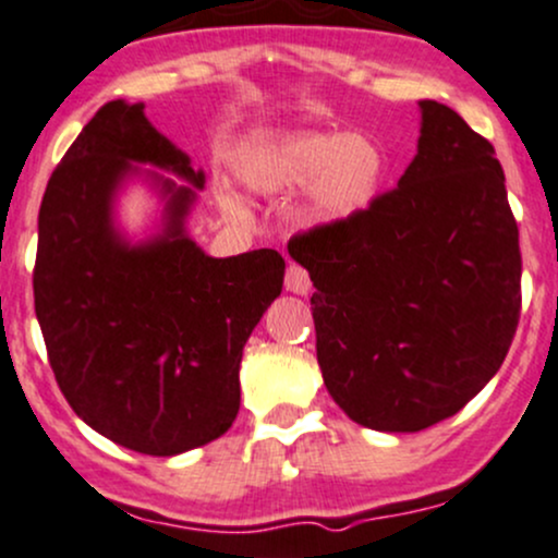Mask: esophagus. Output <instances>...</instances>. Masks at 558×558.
Returning <instances> with one entry per match:
<instances>
[{
	"mask_svg": "<svg viewBox=\"0 0 558 558\" xmlns=\"http://www.w3.org/2000/svg\"><path fill=\"white\" fill-rule=\"evenodd\" d=\"M284 287H287V292H292V295H308V292H311V277H308V271H305V268L295 266V263H292V266L287 268Z\"/></svg>",
	"mask_w": 558,
	"mask_h": 558,
	"instance_id": "1",
	"label": "esophagus"
}]
</instances>
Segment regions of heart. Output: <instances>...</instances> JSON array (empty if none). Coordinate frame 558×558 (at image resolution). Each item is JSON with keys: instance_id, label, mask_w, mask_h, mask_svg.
<instances>
[{"instance_id": "heart-1", "label": "heart", "mask_w": 558, "mask_h": 558, "mask_svg": "<svg viewBox=\"0 0 558 558\" xmlns=\"http://www.w3.org/2000/svg\"><path fill=\"white\" fill-rule=\"evenodd\" d=\"M386 178V154L362 133H292L268 143L242 165V181L255 194H284L305 185L303 209L311 220L340 223L375 202ZM223 218L247 220L242 196L229 185L215 191Z\"/></svg>"}]
</instances>
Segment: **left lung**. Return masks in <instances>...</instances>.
<instances>
[{"mask_svg":"<svg viewBox=\"0 0 558 558\" xmlns=\"http://www.w3.org/2000/svg\"><path fill=\"white\" fill-rule=\"evenodd\" d=\"M399 185L340 223L290 239L316 292V359L353 423L412 434L493 380L521 308L519 229L493 143L421 100Z\"/></svg>","mask_w":558,"mask_h":558,"instance_id":"1","label":"left lung"}]
</instances>
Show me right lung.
I'll return each instance as SVG.
<instances>
[{
	"instance_id": "1",
	"label": "right lung",
	"mask_w": 558,
	"mask_h": 558,
	"mask_svg": "<svg viewBox=\"0 0 558 558\" xmlns=\"http://www.w3.org/2000/svg\"><path fill=\"white\" fill-rule=\"evenodd\" d=\"M143 109L106 104L52 172L39 207L34 308L71 410L113 445L172 458L236 421L244 343L279 298L284 257H213L191 239L205 170ZM130 182L160 202L143 234L118 223Z\"/></svg>"
}]
</instances>
